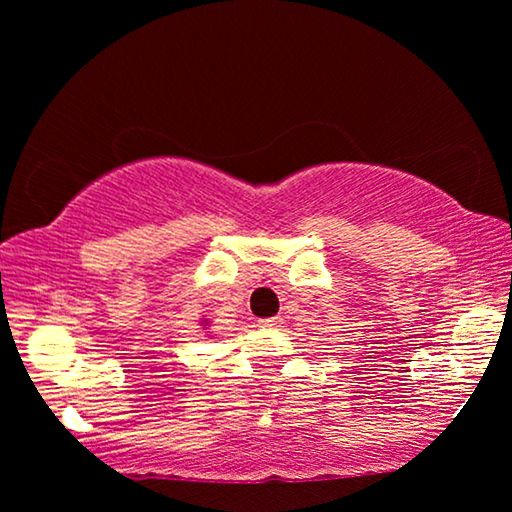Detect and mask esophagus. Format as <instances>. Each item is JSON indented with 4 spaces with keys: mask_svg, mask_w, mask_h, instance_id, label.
<instances>
[{
    "mask_svg": "<svg viewBox=\"0 0 512 512\" xmlns=\"http://www.w3.org/2000/svg\"><path fill=\"white\" fill-rule=\"evenodd\" d=\"M279 324H282V319H279V317H270V319L258 321V326H261V328H275Z\"/></svg>",
    "mask_w": 512,
    "mask_h": 512,
    "instance_id": "34e87169",
    "label": "esophagus"
}]
</instances>
